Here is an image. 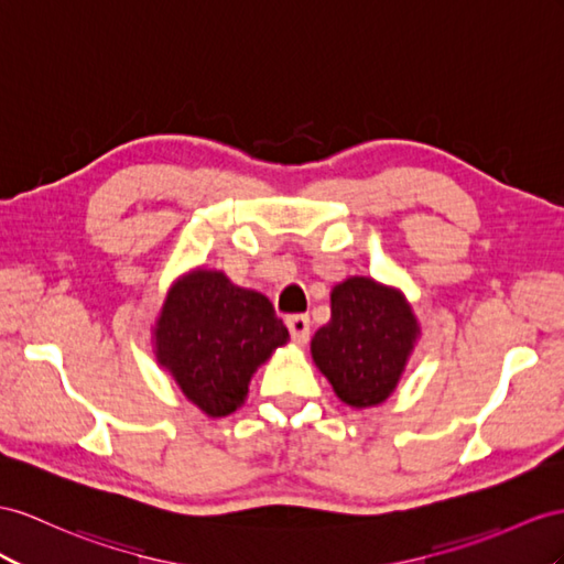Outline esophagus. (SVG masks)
<instances>
[{
  "mask_svg": "<svg viewBox=\"0 0 564 564\" xmlns=\"http://www.w3.org/2000/svg\"><path fill=\"white\" fill-rule=\"evenodd\" d=\"M288 330H291V338L295 343H307L310 340V316L307 314H291L285 319Z\"/></svg>",
  "mask_w": 564,
  "mask_h": 564,
  "instance_id": "esophagus-1",
  "label": "esophagus"
}]
</instances>
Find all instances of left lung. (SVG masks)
<instances>
[{
  "mask_svg": "<svg viewBox=\"0 0 564 564\" xmlns=\"http://www.w3.org/2000/svg\"><path fill=\"white\" fill-rule=\"evenodd\" d=\"M414 338L402 295L355 276L330 293V322L314 334L312 357L343 402L371 408L395 391Z\"/></svg>",
  "mask_w": 564,
  "mask_h": 564,
  "instance_id": "8db88e82",
  "label": "left lung"
}]
</instances>
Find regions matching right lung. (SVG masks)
Instances as JSON below:
<instances>
[{
  "label": "right lung",
  "mask_w": 564,
  "mask_h": 564,
  "mask_svg": "<svg viewBox=\"0 0 564 564\" xmlns=\"http://www.w3.org/2000/svg\"><path fill=\"white\" fill-rule=\"evenodd\" d=\"M156 357L209 416L236 412L254 369L288 340L273 305L219 271H193L171 288L156 322Z\"/></svg>",
  "instance_id": "add662e5"
}]
</instances>
